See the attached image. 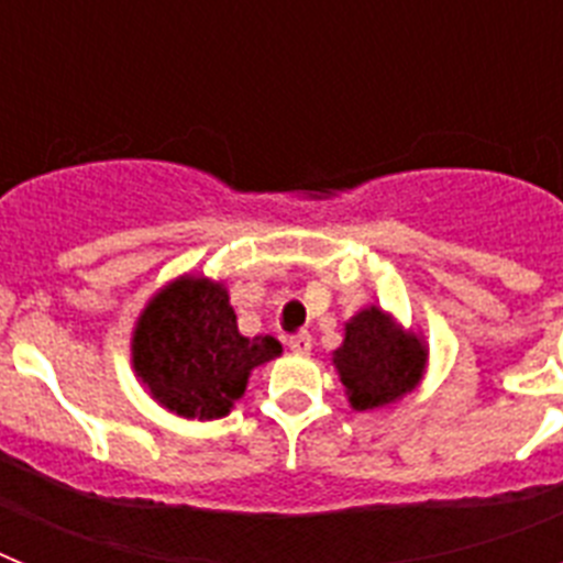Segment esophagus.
I'll return each mask as SVG.
<instances>
[{"label": "esophagus", "mask_w": 563, "mask_h": 563, "mask_svg": "<svg viewBox=\"0 0 563 563\" xmlns=\"http://www.w3.org/2000/svg\"><path fill=\"white\" fill-rule=\"evenodd\" d=\"M287 346H290V352H296V355H307V352L312 350L310 332H296V335H290L287 338Z\"/></svg>", "instance_id": "34e87169"}]
</instances>
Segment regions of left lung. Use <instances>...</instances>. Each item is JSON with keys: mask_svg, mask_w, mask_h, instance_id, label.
Returning <instances> with one entry per match:
<instances>
[{"mask_svg": "<svg viewBox=\"0 0 563 563\" xmlns=\"http://www.w3.org/2000/svg\"><path fill=\"white\" fill-rule=\"evenodd\" d=\"M332 366L352 409H389L420 386L429 366V343L397 324L391 312L369 305L346 321Z\"/></svg>", "mask_w": 563, "mask_h": 563, "instance_id": "obj_1", "label": "left lung"}]
</instances>
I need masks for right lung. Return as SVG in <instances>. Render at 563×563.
<instances>
[{"instance_id":"1","label":"right lung","mask_w":563,"mask_h":563,"mask_svg":"<svg viewBox=\"0 0 563 563\" xmlns=\"http://www.w3.org/2000/svg\"><path fill=\"white\" fill-rule=\"evenodd\" d=\"M282 355L273 335L245 338L225 282L177 276L148 298L132 330V369L152 400L186 420H220L256 366Z\"/></svg>"}]
</instances>
